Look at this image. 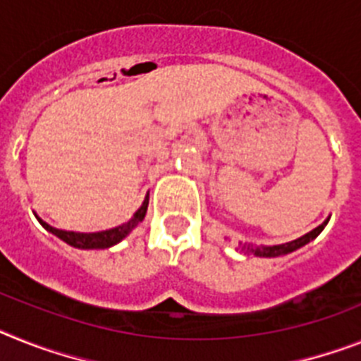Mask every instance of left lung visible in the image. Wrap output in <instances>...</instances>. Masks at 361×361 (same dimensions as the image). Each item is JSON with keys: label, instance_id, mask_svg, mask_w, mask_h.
Here are the masks:
<instances>
[{"label": "left lung", "instance_id": "obj_1", "mask_svg": "<svg viewBox=\"0 0 361 361\" xmlns=\"http://www.w3.org/2000/svg\"><path fill=\"white\" fill-rule=\"evenodd\" d=\"M330 216L326 218L325 222L321 224V226H317L316 229H312V231H308L307 235H302V237L295 238V240H290V242H284V244H275V246H255V244H250V242H246V244H240L242 251L244 253H247V255H255V257H283V255H288V253H292V251L299 250V247L307 246L308 242H312L314 238L319 235L323 229H325V226L329 224Z\"/></svg>", "mask_w": 361, "mask_h": 361}]
</instances>
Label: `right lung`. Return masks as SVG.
<instances>
[{
    "label": "right lung",
    "instance_id": "right-lung-1",
    "mask_svg": "<svg viewBox=\"0 0 361 361\" xmlns=\"http://www.w3.org/2000/svg\"><path fill=\"white\" fill-rule=\"evenodd\" d=\"M148 209V195L145 196L143 204L134 213V216L130 218L128 222L121 224L117 227H111V229H106V231H97V233H77V231H63V229H56V227L49 226L47 222H44L38 214H35L36 220L44 226V229H47L49 233H53L54 237H59L60 240H63L69 246L77 247V250H108V247L119 244L123 238H126L130 233L134 231L139 222H143L145 214H147Z\"/></svg>",
    "mask_w": 361,
    "mask_h": 361
}]
</instances>
